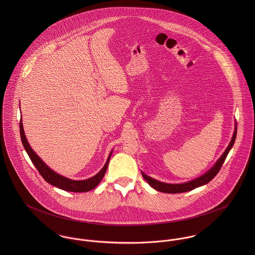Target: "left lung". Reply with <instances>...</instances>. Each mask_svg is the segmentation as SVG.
<instances>
[{
  "instance_id": "8db88e82",
  "label": "left lung",
  "mask_w": 255,
  "mask_h": 255,
  "mask_svg": "<svg viewBox=\"0 0 255 255\" xmlns=\"http://www.w3.org/2000/svg\"><path fill=\"white\" fill-rule=\"evenodd\" d=\"M236 136H237V128L235 129L233 138L230 142V144L227 147V149L225 150V152L223 153V155L221 156V158L216 162V164L207 172L205 173L203 176L191 181V182H185V183H180V184H171V183H165V182H159L156 181L148 176H146L145 174L142 173V177L145 179L146 182L150 184V186H152L153 188H155L158 191L161 192H165V193H181V192H185V191H189L192 190L198 186L204 185L206 183L210 182L212 179L215 178V176L219 173V171L221 170V167L224 163V161L227 158L228 153L230 152L231 148L234 145L235 140H236Z\"/></svg>"
}]
</instances>
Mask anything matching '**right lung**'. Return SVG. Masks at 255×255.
I'll list each match as a JSON object with an SVG mask.
<instances>
[{"mask_svg":"<svg viewBox=\"0 0 255 255\" xmlns=\"http://www.w3.org/2000/svg\"><path fill=\"white\" fill-rule=\"evenodd\" d=\"M19 131H20V137H21V141L23 147L25 149V151L27 152L29 158L31 159L32 163L34 164V166L36 167L39 174L43 177V179L47 182H49L50 184H53L54 186H57L61 189L67 190V191H72V192H85V191H89L93 188H95L99 182L102 181L103 177L105 176V173L107 171L108 168V164H109L110 157L112 152L110 153L109 158L105 164V166L102 168V170L94 177L88 179V180H84V181H73L70 179H67L63 176L58 175L57 173H55L54 171H52L38 156L36 153L31 149V147L29 145L25 134H24V130H23V126L21 123V120L19 122Z\"/></svg>","mask_w":255,"mask_h":255,"instance_id":"obj_1","label":"right lung"}]
</instances>
